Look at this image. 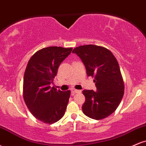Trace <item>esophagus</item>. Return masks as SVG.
Instances as JSON below:
<instances>
[{
    "instance_id": "1",
    "label": "esophagus",
    "mask_w": 146,
    "mask_h": 146,
    "mask_svg": "<svg viewBox=\"0 0 146 146\" xmlns=\"http://www.w3.org/2000/svg\"><path fill=\"white\" fill-rule=\"evenodd\" d=\"M81 92V90H76V89H73L72 90V93H73V94H75V93H79Z\"/></svg>"
}]
</instances>
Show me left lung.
Returning <instances> with one entry per match:
<instances>
[{
  "label": "left lung",
  "mask_w": 146,
  "mask_h": 146,
  "mask_svg": "<svg viewBox=\"0 0 146 146\" xmlns=\"http://www.w3.org/2000/svg\"><path fill=\"white\" fill-rule=\"evenodd\" d=\"M82 60L88 76L94 78L97 88L84 90L85 102L82 111L93 119L100 120L117 109L124 93V84L118 62L111 51L103 46L82 45L73 49Z\"/></svg>",
  "instance_id": "left-lung-1"
}]
</instances>
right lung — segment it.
<instances>
[{
	"mask_svg": "<svg viewBox=\"0 0 146 146\" xmlns=\"http://www.w3.org/2000/svg\"><path fill=\"white\" fill-rule=\"evenodd\" d=\"M73 48L48 46L31 56L25 69L23 98L31 113L45 123H56L64 115L71 91L51 87L60 64Z\"/></svg>",
	"mask_w": 146,
	"mask_h": 146,
	"instance_id": "add662e5",
	"label": "right lung"
}]
</instances>
